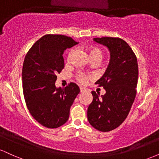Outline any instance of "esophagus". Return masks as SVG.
Segmentation results:
<instances>
[{
    "mask_svg": "<svg viewBox=\"0 0 159 159\" xmlns=\"http://www.w3.org/2000/svg\"><path fill=\"white\" fill-rule=\"evenodd\" d=\"M80 90H81V93H84L86 91V89L84 88V87H81V88H80Z\"/></svg>",
    "mask_w": 159,
    "mask_h": 159,
    "instance_id": "34e87169",
    "label": "esophagus"
}]
</instances>
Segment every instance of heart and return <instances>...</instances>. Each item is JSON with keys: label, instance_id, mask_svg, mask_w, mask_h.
I'll return each mask as SVG.
<instances>
[{"label": "heart", "instance_id": "1", "mask_svg": "<svg viewBox=\"0 0 159 159\" xmlns=\"http://www.w3.org/2000/svg\"><path fill=\"white\" fill-rule=\"evenodd\" d=\"M88 50L91 59H93V58H99V59L102 60V51L100 50L99 48H97V47L92 46L90 47ZM74 52V50H72L69 52L68 56H67V60H68V61H70L72 55H73ZM75 78L76 80H77L79 83L82 84H84L87 83L89 79L93 78V75L91 74H86L84 72H79L76 74Z\"/></svg>", "mask_w": 159, "mask_h": 159}]
</instances>
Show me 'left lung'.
I'll return each instance as SVG.
<instances>
[{"instance_id":"left-lung-1","label":"left lung","mask_w":159,"mask_h":159,"mask_svg":"<svg viewBox=\"0 0 159 159\" xmlns=\"http://www.w3.org/2000/svg\"><path fill=\"white\" fill-rule=\"evenodd\" d=\"M108 48L111 60L103 76L96 82L106 93L92 91L93 99L87 109V119L100 132H110L126 119L136 96L138 66L135 54L123 39L118 37L94 38Z\"/></svg>"}]
</instances>
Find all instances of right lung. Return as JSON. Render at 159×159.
<instances>
[{
    "mask_svg": "<svg viewBox=\"0 0 159 159\" xmlns=\"http://www.w3.org/2000/svg\"><path fill=\"white\" fill-rule=\"evenodd\" d=\"M78 44L69 36L46 34L27 53L22 67L25 103L38 123L49 129L63 125L80 89L75 83L57 88V74L64 68L63 52Z\"/></svg>",
    "mask_w": 159,
    "mask_h": 159,
    "instance_id": "1",
    "label": "right lung"
}]
</instances>
